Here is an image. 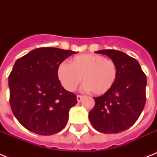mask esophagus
I'll return each instance as SVG.
<instances>
[{
	"instance_id": "esophagus-1",
	"label": "esophagus",
	"mask_w": 157,
	"mask_h": 157,
	"mask_svg": "<svg viewBox=\"0 0 157 157\" xmlns=\"http://www.w3.org/2000/svg\"><path fill=\"white\" fill-rule=\"evenodd\" d=\"M83 98L84 96L82 95H76V99H77V102H78V103H81V100L83 99Z\"/></svg>"
}]
</instances>
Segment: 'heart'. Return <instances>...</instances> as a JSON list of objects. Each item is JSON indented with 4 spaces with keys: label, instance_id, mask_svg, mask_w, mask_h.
Returning <instances> with one entry per match:
<instances>
[{
    "label": "heart",
    "instance_id": "1",
    "mask_svg": "<svg viewBox=\"0 0 157 157\" xmlns=\"http://www.w3.org/2000/svg\"><path fill=\"white\" fill-rule=\"evenodd\" d=\"M58 77L68 91L76 90L82 77L83 89L96 95L107 93L117 78V67L114 62L99 54H81L74 57L71 63L63 62L58 67Z\"/></svg>",
    "mask_w": 157,
    "mask_h": 157
}]
</instances>
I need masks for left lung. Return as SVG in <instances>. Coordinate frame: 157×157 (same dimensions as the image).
Listing matches in <instances>:
<instances>
[{"instance_id":"left-lung-1","label":"left lung","mask_w":157,"mask_h":157,"mask_svg":"<svg viewBox=\"0 0 157 157\" xmlns=\"http://www.w3.org/2000/svg\"><path fill=\"white\" fill-rule=\"evenodd\" d=\"M117 67V78L107 93L94 98L89 113L94 128L104 134L126 130L139 119L146 103V75L136 59L115 50H102Z\"/></svg>"}]
</instances>
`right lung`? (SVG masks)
<instances>
[{"label": "right lung", "instance_id": "1", "mask_svg": "<svg viewBox=\"0 0 157 157\" xmlns=\"http://www.w3.org/2000/svg\"><path fill=\"white\" fill-rule=\"evenodd\" d=\"M75 51L43 47L15 62L9 76L10 104L23 127L40 135L63 129L69 110L77 103L75 94L64 90L58 67Z\"/></svg>", "mask_w": 157, "mask_h": 157}]
</instances>
